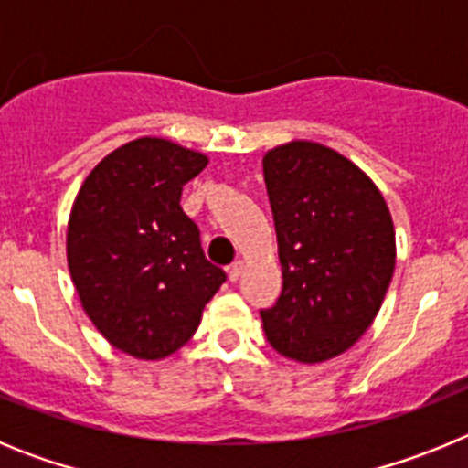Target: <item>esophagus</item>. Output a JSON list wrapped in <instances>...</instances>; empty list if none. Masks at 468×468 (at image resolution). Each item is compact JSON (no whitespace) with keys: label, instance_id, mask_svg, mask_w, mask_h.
I'll return each mask as SVG.
<instances>
[{"label":"esophagus","instance_id":"esophagus-1","mask_svg":"<svg viewBox=\"0 0 468 468\" xmlns=\"http://www.w3.org/2000/svg\"><path fill=\"white\" fill-rule=\"evenodd\" d=\"M241 271H243V262H241V260H237V262H231L229 267H227V274H229V281H239Z\"/></svg>","mask_w":468,"mask_h":468}]
</instances>
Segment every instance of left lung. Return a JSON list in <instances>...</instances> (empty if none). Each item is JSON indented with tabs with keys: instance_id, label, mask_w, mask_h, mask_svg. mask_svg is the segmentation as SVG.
Listing matches in <instances>:
<instances>
[{
	"instance_id": "8db88e82",
	"label": "left lung",
	"mask_w": 468,
	"mask_h": 468,
	"mask_svg": "<svg viewBox=\"0 0 468 468\" xmlns=\"http://www.w3.org/2000/svg\"><path fill=\"white\" fill-rule=\"evenodd\" d=\"M283 288L260 309L285 358L340 356L370 328L394 276L396 237L373 180L330 147L281 144L262 159Z\"/></svg>"
}]
</instances>
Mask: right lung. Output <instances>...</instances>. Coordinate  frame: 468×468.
Returning a JSON list of instances; mask_svg holds the SVG:
<instances>
[{
	"label": "right lung",
	"instance_id": "right-lung-1",
	"mask_svg": "<svg viewBox=\"0 0 468 468\" xmlns=\"http://www.w3.org/2000/svg\"><path fill=\"white\" fill-rule=\"evenodd\" d=\"M208 159L161 138L107 154L74 198L68 264L84 312L135 358L177 351L227 274L208 262L183 187Z\"/></svg>",
	"mask_w": 468,
	"mask_h": 468
}]
</instances>
